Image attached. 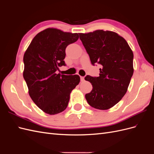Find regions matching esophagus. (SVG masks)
Wrapping results in <instances>:
<instances>
[{
    "mask_svg": "<svg viewBox=\"0 0 154 154\" xmlns=\"http://www.w3.org/2000/svg\"><path fill=\"white\" fill-rule=\"evenodd\" d=\"M84 78H85L83 77V76H81V77H80L81 81H82V82H83V81H84V80H85V79H84Z\"/></svg>",
    "mask_w": 154,
    "mask_h": 154,
    "instance_id": "34e87169",
    "label": "esophagus"
}]
</instances>
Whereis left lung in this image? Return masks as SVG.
<instances>
[{
  "label": "left lung",
  "mask_w": 154,
  "mask_h": 154,
  "mask_svg": "<svg viewBox=\"0 0 154 154\" xmlns=\"http://www.w3.org/2000/svg\"><path fill=\"white\" fill-rule=\"evenodd\" d=\"M79 35L91 63L101 66L98 77H85L93 88L85 98L95 109H109L127 91L134 73L132 51L122 36L112 31L96 30Z\"/></svg>",
  "instance_id": "left-lung-1"
}]
</instances>
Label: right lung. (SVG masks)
<instances>
[{
  "label": "right lung",
  "mask_w": 154,
  "mask_h": 154,
  "mask_svg": "<svg viewBox=\"0 0 154 154\" xmlns=\"http://www.w3.org/2000/svg\"><path fill=\"white\" fill-rule=\"evenodd\" d=\"M78 33L48 28L37 34L24 55L23 76L34 103L44 112L54 115L66 110L71 91L80 78L57 74L66 66L67 45L78 40Z\"/></svg>",
  "instance_id": "obj_1"
}]
</instances>
